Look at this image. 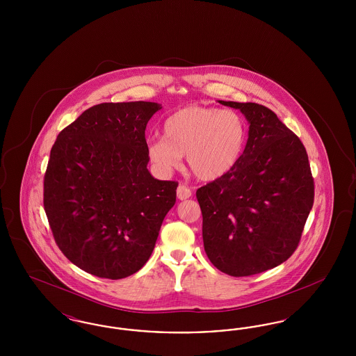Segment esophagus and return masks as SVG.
I'll return each mask as SVG.
<instances>
[{"mask_svg":"<svg viewBox=\"0 0 356 356\" xmlns=\"http://www.w3.org/2000/svg\"><path fill=\"white\" fill-rule=\"evenodd\" d=\"M176 192H177V197L180 200H186V199H189L192 196V191L188 186H184V184H180V186H177Z\"/></svg>","mask_w":356,"mask_h":356,"instance_id":"esophagus-1","label":"esophagus"}]
</instances>
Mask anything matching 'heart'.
Wrapping results in <instances>:
<instances>
[{"instance_id": "1", "label": "heart", "mask_w": 356, "mask_h": 356, "mask_svg": "<svg viewBox=\"0 0 356 356\" xmlns=\"http://www.w3.org/2000/svg\"><path fill=\"white\" fill-rule=\"evenodd\" d=\"M247 127L232 109L189 105L173 112L163 124V137L147 147L161 175H170L186 154V165L202 180H216L234 170L244 149Z\"/></svg>"}]
</instances>
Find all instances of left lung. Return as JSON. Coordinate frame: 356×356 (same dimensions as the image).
Returning a JSON list of instances; mask_svg holds the SVG:
<instances>
[{
    "label": "left lung",
    "mask_w": 356,
    "mask_h": 356,
    "mask_svg": "<svg viewBox=\"0 0 356 356\" xmlns=\"http://www.w3.org/2000/svg\"><path fill=\"white\" fill-rule=\"evenodd\" d=\"M250 122L234 170L196 191L204 250L221 272L240 277L277 267L299 245L314 205V179L300 138L264 105L219 102Z\"/></svg>",
    "instance_id": "1"
}]
</instances>
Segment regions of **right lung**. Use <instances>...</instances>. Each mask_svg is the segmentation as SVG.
Returning a JSON list of instances; mask_svg holds the SVG:
<instances>
[{"mask_svg":"<svg viewBox=\"0 0 356 356\" xmlns=\"http://www.w3.org/2000/svg\"><path fill=\"white\" fill-rule=\"evenodd\" d=\"M157 102H102L64 128L44 176V209L69 260L97 277L118 280L152 254L176 202V181L147 168L145 128Z\"/></svg>","mask_w":356,"mask_h":356,"instance_id":"right-lung-1","label":"right lung"}]
</instances>
